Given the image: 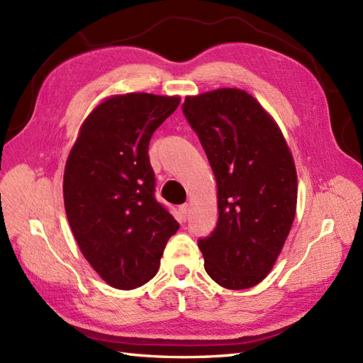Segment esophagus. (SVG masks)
I'll return each instance as SVG.
<instances>
[{
	"mask_svg": "<svg viewBox=\"0 0 363 363\" xmlns=\"http://www.w3.org/2000/svg\"><path fill=\"white\" fill-rule=\"evenodd\" d=\"M179 211H181V216H182V219H184V220L187 219V216H189V211H190V206H189V203H184V206H181V207H179Z\"/></svg>",
	"mask_w": 363,
	"mask_h": 363,
	"instance_id": "obj_1",
	"label": "esophagus"
}]
</instances>
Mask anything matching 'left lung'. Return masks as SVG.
I'll use <instances>...</instances> for the list:
<instances>
[{
    "label": "left lung",
    "mask_w": 363,
    "mask_h": 363,
    "mask_svg": "<svg viewBox=\"0 0 363 363\" xmlns=\"http://www.w3.org/2000/svg\"><path fill=\"white\" fill-rule=\"evenodd\" d=\"M218 184L219 218L198 240L207 274L244 290L270 273L296 213L297 176L274 121L247 91L219 89L185 98Z\"/></svg>",
    "instance_id": "8db88e82"
}]
</instances>
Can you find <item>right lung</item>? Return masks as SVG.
Segmentation results:
<instances>
[{
    "instance_id": "1",
    "label": "right lung",
    "mask_w": 363,
    "mask_h": 363,
    "mask_svg": "<svg viewBox=\"0 0 363 363\" xmlns=\"http://www.w3.org/2000/svg\"><path fill=\"white\" fill-rule=\"evenodd\" d=\"M178 96L128 93L91 111L64 172V206L81 253L107 284L133 290L157 273L179 228L155 196L152 135Z\"/></svg>"
}]
</instances>
